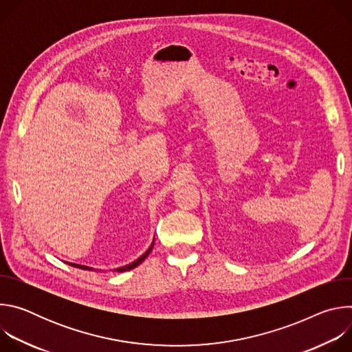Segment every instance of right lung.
Segmentation results:
<instances>
[{"mask_svg":"<svg viewBox=\"0 0 352 352\" xmlns=\"http://www.w3.org/2000/svg\"><path fill=\"white\" fill-rule=\"evenodd\" d=\"M153 245H155V239H153V242H152V245L148 246V249L146 250V252L140 256V258H138L135 262H132V263H129V265H125V266H121V267H118V269H114V272H118V273H122V272H128V270H132V269H135L136 266H139L146 258H147V255L152 252V249H153ZM65 263H68V265H71V266H74V267H78V269H82V270H93V272H98L97 269H93V267H89V266H83V265H76V263H69V262H65Z\"/></svg>","mask_w":352,"mask_h":352,"instance_id":"obj_1","label":"right lung"}]
</instances>
